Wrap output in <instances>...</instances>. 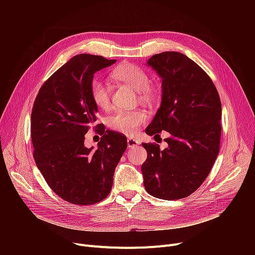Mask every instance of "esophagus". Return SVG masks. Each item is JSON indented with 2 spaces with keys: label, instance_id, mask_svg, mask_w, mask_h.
<instances>
[{
  "label": "esophagus",
  "instance_id": "obj_1",
  "mask_svg": "<svg viewBox=\"0 0 255 255\" xmlns=\"http://www.w3.org/2000/svg\"><path fill=\"white\" fill-rule=\"evenodd\" d=\"M138 143H139V141L136 140L135 138L129 137V138L127 139V144H128L129 148H134V146H136Z\"/></svg>",
  "mask_w": 255,
  "mask_h": 255
}]
</instances>
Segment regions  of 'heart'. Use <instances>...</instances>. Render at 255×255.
Segmentation results:
<instances>
[{
  "label": "heart",
  "instance_id": "heart-1",
  "mask_svg": "<svg viewBox=\"0 0 255 255\" xmlns=\"http://www.w3.org/2000/svg\"><path fill=\"white\" fill-rule=\"evenodd\" d=\"M112 76L137 91L138 100L142 103L152 105L159 95L158 88L149 82V76L141 67L125 63L118 66L112 71ZM90 95L99 109L106 110L111 106V86L100 78H94L90 84ZM148 121V115L141 110L125 111L120 110L111 116L110 127L126 135H132Z\"/></svg>",
  "mask_w": 255,
  "mask_h": 255
}]
</instances>
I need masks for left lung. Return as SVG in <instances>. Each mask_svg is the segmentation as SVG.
Returning <instances> with one entry per match:
<instances>
[{
    "label": "left lung",
    "mask_w": 255,
    "mask_h": 255,
    "mask_svg": "<svg viewBox=\"0 0 255 255\" xmlns=\"http://www.w3.org/2000/svg\"><path fill=\"white\" fill-rule=\"evenodd\" d=\"M148 65L162 78V101L145 133L162 130L167 148L141 143L148 157L141 165L145 190L165 200L189 196L209 176L220 149L221 101L211 77L178 51L154 55Z\"/></svg>",
    "instance_id": "8db88e82"
}]
</instances>
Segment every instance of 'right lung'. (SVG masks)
Instances as JSON below:
<instances>
[{"instance_id":"1","label":"right lung","mask_w":255,"mask_h":255,"mask_svg":"<svg viewBox=\"0 0 255 255\" xmlns=\"http://www.w3.org/2000/svg\"><path fill=\"white\" fill-rule=\"evenodd\" d=\"M116 60L82 53L71 58L40 88L31 116L33 156L50 189L64 200L87 206L110 194L115 169L127 149V138L106 130L98 148L85 146V134L97 121L90 84L97 71Z\"/></svg>"}]
</instances>
